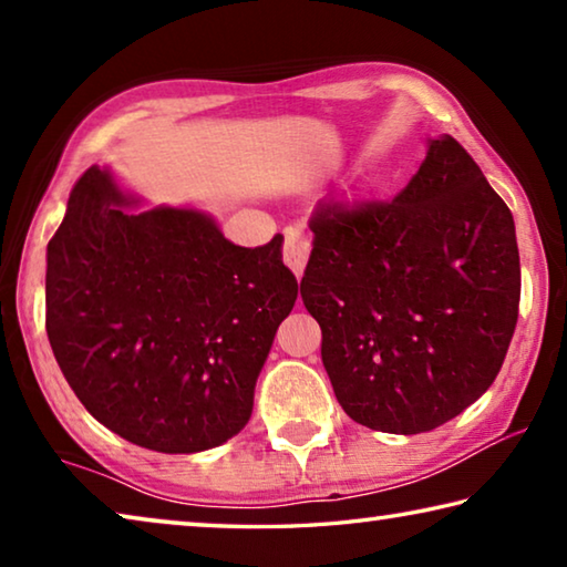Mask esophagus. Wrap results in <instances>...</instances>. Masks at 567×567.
I'll return each instance as SVG.
<instances>
[{
    "label": "esophagus",
    "mask_w": 567,
    "mask_h": 567,
    "mask_svg": "<svg viewBox=\"0 0 567 567\" xmlns=\"http://www.w3.org/2000/svg\"><path fill=\"white\" fill-rule=\"evenodd\" d=\"M282 260L300 280L307 260H310V239H307L300 229H287L285 233V247H282Z\"/></svg>",
    "instance_id": "esophagus-1"
}]
</instances>
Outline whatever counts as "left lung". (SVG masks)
Instances as JSON below:
<instances>
[{
	"label": "left lung",
	"instance_id": "1",
	"mask_svg": "<svg viewBox=\"0 0 567 567\" xmlns=\"http://www.w3.org/2000/svg\"><path fill=\"white\" fill-rule=\"evenodd\" d=\"M300 282L322 364L348 415L427 433L493 385L520 305L515 223L450 134L427 140L392 203L324 205Z\"/></svg>",
	"mask_w": 567,
	"mask_h": 567
}]
</instances>
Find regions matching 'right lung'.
<instances>
[{
	"instance_id": "add662e5",
	"label": "right lung",
	"mask_w": 567,
	"mask_h": 567,
	"mask_svg": "<svg viewBox=\"0 0 567 567\" xmlns=\"http://www.w3.org/2000/svg\"><path fill=\"white\" fill-rule=\"evenodd\" d=\"M140 205L110 167L76 182L47 245V338L104 427L155 453H203L252 415L297 280L280 235L239 247L203 209Z\"/></svg>"
}]
</instances>
